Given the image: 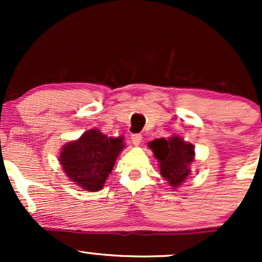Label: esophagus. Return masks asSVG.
<instances>
[{
    "instance_id": "1",
    "label": "esophagus",
    "mask_w": 262,
    "mask_h": 262,
    "mask_svg": "<svg viewBox=\"0 0 262 262\" xmlns=\"http://www.w3.org/2000/svg\"><path fill=\"white\" fill-rule=\"evenodd\" d=\"M141 140H143V135L141 134H133L132 135V141H133L134 145H139L141 143Z\"/></svg>"
}]
</instances>
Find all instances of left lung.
<instances>
[{"instance_id":"1","label":"left lung","mask_w":262,"mask_h":262,"mask_svg":"<svg viewBox=\"0 0 262 262\" xmlns=\"http://www.w3.org/2000/svg\"><path fill=\"white\" fill-rule=\"evenodd\" d=\"M149 148L160 162L162 177L173 187L186 180L189 175L188 165L193 161L194 149L192 144L185 143L181 138L172 137L170 139H156L149 143Z\"/></svg>"}]
</instances>
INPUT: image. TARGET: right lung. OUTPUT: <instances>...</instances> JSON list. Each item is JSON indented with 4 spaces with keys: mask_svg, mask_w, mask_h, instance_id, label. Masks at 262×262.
<instances>
[{
    "mask_svg": "<svg viewBox=\"0 0 262 262\" xmlns=\"http://www.w3.org/2000/svg\"><path fill=\"white\" fill-rule=\"evenodd\" d=\"M123 146L122 138H108L97 129H91L79 140L64 146L60 164L66 175L83 189L98 191L103 187Z\"/></svg>",
    "mask_w": 262,
    "mask_h": 262,
    "instance_id": "1",
    "label": "right lung"
}]
</instances>
